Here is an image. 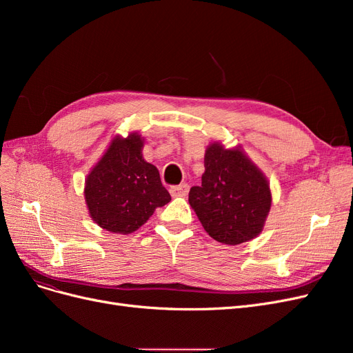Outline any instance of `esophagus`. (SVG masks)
<instances>
[{
	"instance_id": "1",
	"label": "esophagus",
	"mask_w": 353,
	"mask_h": 353,
	"mask_svg": "<svg viewBox=\"0 0 353 353\" xmlns=\"http://www.w3.org/2000/svg\"><path fill=\"white\" fill-rule=\"evenodd\" d=\"M188 184H179L170 187V194L172 197H185L188 194Z\"/></svg>"
}]
</instances>
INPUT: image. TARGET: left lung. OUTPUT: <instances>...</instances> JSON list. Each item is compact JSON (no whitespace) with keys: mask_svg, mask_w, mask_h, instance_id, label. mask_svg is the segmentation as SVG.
<instances>
[{"mask_svg":"<svg viewBox=\"0 0 353 353\" xmlns=\"http://www.w3.org/2000/svg\"><path fill=\"white\" fill-rule=\"evenodd\" d=\"M188 201L212 239L237 245L259 236L272 196L268 179L240 147L212 143L201 185L191 187Z\"/></svg>","mask_w":353,"mask_h":353,"instance_id":"left-lung-1","label":"left lung"}]
</instances>
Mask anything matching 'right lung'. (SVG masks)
<instances>
[{
    "instance_id": "right-lung-1",
    "label": "right lung",
    "mask_w": 353,
    "mask_h": 353,
    "mask_svg": "<svg viewBox=\"0 0 353 353\" xmlns=\"http://www.w3.org/2000/svg\"><path fill=\"white\" fill-rule=\"evenodd\" d=\"M144 138L116 135L85 179L83 196L92 221L105 231L130 234L170 201L159 170L143 159Z\"/></svg>"
}]
</instances>
